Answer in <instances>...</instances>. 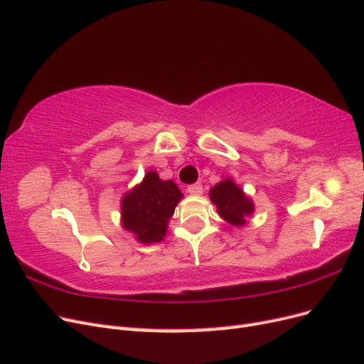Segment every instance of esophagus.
<instances>
[{
    "instance_id": "34e87169",
    "label": "esophagus",
    "mask_w": 364,
    "mask_h": 364,
    "mask_svg": "<svg viewBox=\"0 0 364 364\" xmlns=\"http://www.w3.org/2000/svg\"><path fill=\"white\" fill-rule=\"evenodd\" d=\"M186 191H188L190 194H194V196L202 194L203 186H202V183H193V185H188V188H186Z\"/></svg>"
}]
</instances>
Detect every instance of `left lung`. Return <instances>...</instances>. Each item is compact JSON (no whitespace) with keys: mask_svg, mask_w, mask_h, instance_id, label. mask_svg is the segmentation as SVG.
<instances>
[{"mask_svg":"<svg viewBox=\"0 0 364 364\" xmlns=\"http://www.w3.org/2000/svg\"><path fill=\"white\" fill-rule=\"evenodd\" d=\"M211 200L217 205V213L222 215L228 223L241 226L246 223V217L253 213V203L245 196L232 181H223L217 183L209 191Z\"/></svg>","mask_w":364,"mask_h":364,"instance_id":"8db88e82","label":"left lung"}]
</instances>
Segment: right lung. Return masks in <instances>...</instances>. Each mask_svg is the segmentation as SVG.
<instances>
[{"mask_svg":"<svg viewBox=\"0 0 364 364\" xmlns=\"http://www.w3.org/2000/svg\"><path fill=\"white\" fill-rule=\"evenodd\" d=\"M182 197L173 181H161L158 173L149 171L142 183L121 202L123 226L135 232L142 243H158L165 235L168 218Z\"/></svg>","mask_w":364,"mask_h":364,"instance_id":"obj_1","label":"right lung"}]
</instances>
